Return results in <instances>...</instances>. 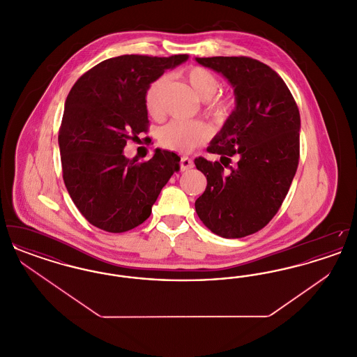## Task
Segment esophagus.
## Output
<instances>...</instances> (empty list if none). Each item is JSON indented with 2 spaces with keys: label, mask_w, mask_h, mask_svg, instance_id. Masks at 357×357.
<instances>
[{
  "label": "esophagus",
  "mask_w": 357,
  "mask_h": 357,
  "mask_svg": "<svg viewBox=\"0 0 357 357\" xmlns=\"http://www.w3.org/2000/svg\"><path fill=\"white\" fill-rule=\"evenodd\" d=\"M192 167H194V162H192L191 158L183 156V158L181 159V170L187 171L190 170V169H192Z\"/></svg>",
  "instance_id": "esophagus-1"
}]
</instances>
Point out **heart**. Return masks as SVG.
<instances>
[{
  "mask_svg": "<svg viewBox=\"0 0 357 357\" xmlns=\"http://www.w3.org/2000/svg\"><path fill=\"white\" fill-rule=\"evenodd\" d=\"M187 83L195 95L204 100V109L208 115L223 119L231 109V102L217 95L220 89L218 77L208 69L192 67L185 75ZM167 76H160L153 82L144 96L147 112L151 116H159L160 109V93L167 84ZM210 128L204 121H182L174 120L165 126L159 134V143L165 149L175 153H190L194 149L204 144L210 137Z\"/></svg>",
  "mask_w": 357,
  "mask_h": 357,
  "instance_id": "b5f03b06",
  "label": "heart"
}]
</instances>
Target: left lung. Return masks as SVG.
Masks as SVG:
<instances>
[{"instance_id": "obj_1", "label": "left lung", "mask_w": 357, "mask_h": 357, "mask_svg": "<svg viewBox=\"0 0 357 357\" xmlns=\"http://www.w3.org/2000/svg\"><path fill=\"white\" fill-rule=\"evenodd\" d=\"M195 60L221 73L236 95L234 111L207 149L221 160H194L207 179L195 210L214 234L246 237L271 222L288 194L300 159L298 107L278 73L258 60ZM231 155L238 158L233 167Z\"/></svg>"}]
</instances>
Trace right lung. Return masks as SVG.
Wrapping results in <instances>:
<instances>
[{
    "label": "right lung",
    "mask_w": 357,
    "mask_h": 357,
    "mask_svg": "<svg viewBox=\"0 0 357 357\" xmlns=\"http://www.w3.org/2000/svg\"><path fill=\"white\" fill-rule=\"evenodd\" d=\"M188 59L123 54L104 60L72 86L59 131L63 178L91 225L124 233L146 221L160 190L179 170L176 153L156 149L139 163L123 150L149 128L144 96L150 84Z\"/></svg>",
    "instance_id": "right-lung-1"
}]
</instances>
